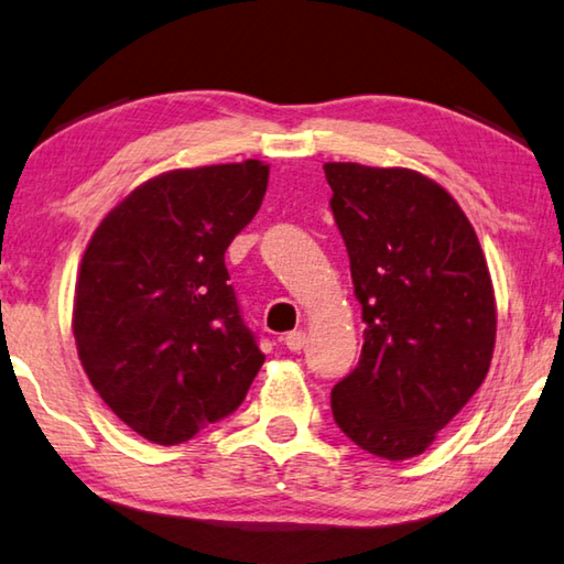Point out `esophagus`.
<instances>
[{"label": "esophagus", "mask_w": 564, "mask_h": 564, "mask_svg": "<svg viewBox=\"0 0 564 564\" xmlns=\"http://www.w3.org/2000/svg\"><path fill=\"white\" fill-rule=\"evenodd\" d=\"M283 345L289 347L291 352H301V350H303V345H305V333H303V330L285 333V337H283Z\"/></svg>", "instance_id": "1"}]
</instances>
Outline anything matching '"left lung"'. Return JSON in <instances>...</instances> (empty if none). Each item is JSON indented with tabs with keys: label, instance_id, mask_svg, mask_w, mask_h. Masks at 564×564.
<instances>
[{
	"label": "left lung",
	"instance_id": "1",
	"mask_svg": "<svg viewBox=\"0 0 564 564\" xmlns=\"http://www.w3.org/2000/svg\"><path fill=\"white\" fill-rule=\"evenodd\" d=\"M323 170L365 323L360 362L333 387L335 424L367 454L412 458L486 380L494 283L474 227L434 180L357 162Z\"/></svg>",
	"mask_w": 564,
	"mask_h": 564
}]
</instances>
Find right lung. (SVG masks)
<instances>
[{"instance_id": "add662e5", "label": "right lung", "mask_w": 564, "mask_h": 564, "mask_svg": "<svg viewBox=\"0 0 564 564\" xmlns=\"http://www.w3.org/2000/svg\"><path fill=\"white\" fill-rule=\"evenodd\" d=\"M265 184L259 160L172 170L132 189L88 241L74 301L80 365L148 442L175 446L229 416L261 370L224 251Z\"/></svg>"}]
</instances>
